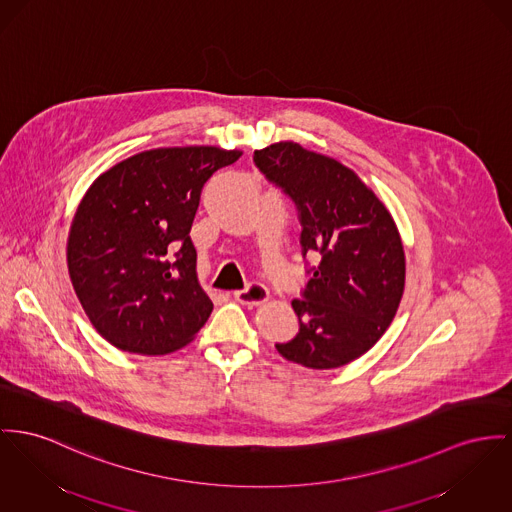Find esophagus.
<instances>
[{
	"label": "esophagus",
	"instance_id": "1",
	"mask_svg": "<svg viewBox=\"0 0 512 512\" xmlns=\"http://www.w3.org/2000/svg\"><path fill=\"white\" fill-rule=\"evenodd\" d=\"M235 301H239L240 305H248V307H254V305H262L268 301L270 297V291L266 285L262 283H250L246 289H240L233 293Z\"/></svg>",
	"mask_w": 512,
	"mask_h": 512
}]
</instances>
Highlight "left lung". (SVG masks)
Masks as SVG:
<instances>
[{
    "mask_svg": "<svg viewBox=\"0 0 512 512\" xmlns=\"http://www.w3.org/2000/svg\"><path fill=\"white\" fill-rule=\"evenodd\" d=\"M260 172L299 209L303 256L318 266L291 305L299 334L275 349L308 369H338L382 338L400 307L406 256L375 192L340 161L279 141L254 151Z\"/></svg>",
    "mask_w": 512,
    "mask_h": 512,
    "instance_id": "obj_1",
    "label": "left lung"
}]
</instances>
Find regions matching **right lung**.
Returning <instances> with one entry per match:
<instances>
[{
    "label": "right lung",
    "instance_id": "add662e5",
    "mask_svg": "<svg viewBox=\"0 0 512 512\" xmlns=\"http://www.w3.org/2000/svg\"><path fill=\"white\" fill-rule=\"evenodd\" d=\"M240 155L211 145L159 147L91 184L71 221L68 270L81 307L108 343L165 355L200 332L213 303L198 281L190 229L209 176Z\"/></svg>",
    "mask_w": 512,
    "mask_h": 512
}]
</instances>
